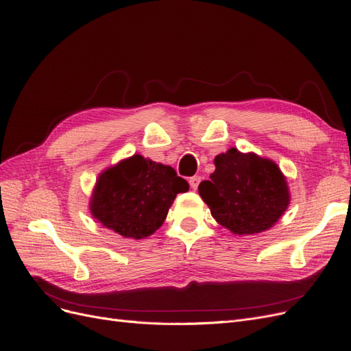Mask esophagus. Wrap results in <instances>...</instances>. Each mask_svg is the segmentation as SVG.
Returning <instances> with one entry per match:
<instances>
[{"label": "esophagus", "instance_id": "esophagus-1", "mask_svg": "<svg viewBox=\"0 0 351 351\" xmlns=\"http://www.w3.org/2000/svg\"><path fill=\"white\" fill-rule=\"evenodd\" d=\"M199 181H202V178H199V176H193V178H189V186H191L193 189H197V188H198Z\"/></svg>", "mask_w": 351, "mask_h": 351}]
</instances>
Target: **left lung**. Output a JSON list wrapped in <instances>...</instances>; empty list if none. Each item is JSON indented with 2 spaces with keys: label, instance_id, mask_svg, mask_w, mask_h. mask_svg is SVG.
<instances>
[{
  "label": "left lung",
  "instance_id": "8db88e82",
  "mask_svg": "<svg viewBox=\"0 0 351 351\" xmlns=\"http://www.w3.org/2000/svg\"><path fill=\"white\" fill-rule=\"evenodd\" d=\"M210 181L198 193L217 223L238 235L263 232L282 216L289 204L281 170L270 160L231 148L215 158Z\"/></svg>",
  "mask_w": 351,
  "mask_h": 351
}]
</instances>
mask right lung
Here are the masks:
<instances>
[{"label":"right lung","instance_id":"add662e5","mask_svg":"<svg viewBox=\"0 0 351 351\" xmlns=\"http://www.w3.org/2000/svg\"><path fill=\"white\" fill-rule=\"evenodd\" d=\"M189 189L175 169L135 154L99 175L91 213L125 238H144L162 226L176 194Z\"/></svg>","mask_w":351,"mask_h":351}]
</instances>
